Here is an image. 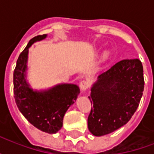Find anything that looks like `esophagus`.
<instances>
[{
	"label": "esophagus",
	"instance_id": "obj_1",
	"mask_svg": "<svg viewBox=\"0 0 154 154\" xmlns=\"http://www.w3.org/2000/svg\"><path fill=\"white\" fill-rule=\"evenodd\" d=\"M79 87H80L81 91L83 92V91H86L88 89V87H89V84L87 82V81H82L79 84Z\"/></svg>",
	"mask_w": 154,
	"mask_h": 154
}]
</instances>
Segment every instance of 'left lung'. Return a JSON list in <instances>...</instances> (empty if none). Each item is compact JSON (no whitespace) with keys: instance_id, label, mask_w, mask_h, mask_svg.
Returning <instances> with one entry per match:
<instances>
[{"instance_id":"obj_1","label":"left lung","mask_w":154,"mask_h":154,"mask_svg":"<svg viewBox=\"0 0 154 154\" xmlns=\"http://www.w3.org/2000/svg\"><path fill=\"white\" fill-rule=\"evenodd\" d=\"M144 87L143 69L139 59H124L97 77L91 88V105L87 123L90 132L103 136L131 119Z\"/></svg>"}]
</instances>
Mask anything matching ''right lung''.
<instances>
[{"label": "right lung", "mask_w": 154, "mask_h": 154, "mask_svg": "<svg viewBox=\"0 0 154 154\" xmlns=\"http://www.w3.org/2000/svg\"><path fill=\"white\" fill-rule=\"evenodd\" d=\"M38 35L29 40L20 54L14 71L15 103L25 119L41 131L56 134L63 126L64 115L80 93L76 84L61 83L45 90H34L27 82L29 48L32 44L46 38Z\"/></svg>", "instance_id": "1"}]
</instances>
